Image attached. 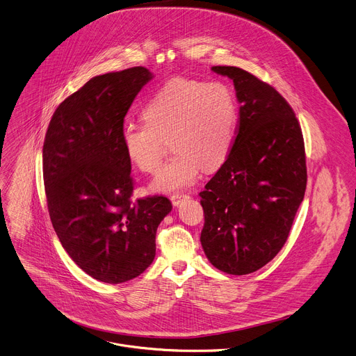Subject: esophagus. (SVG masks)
I'll return each mask as SVG.
<instances>
[{
  "label": "esophagus",
  "mask_w": 356,
  "mask_h": 356,
  "mask_svg": "<svg viewBox=\"0 0 356 356\" xmlns=\"http://www.w3.org/2000/svg\"><path fill=\"white\" fill-rule=\"evenodd\" d=\"M187 198H190V195H187V194H176V195H172L170 201H172V204H173L175 207H177V205H180V202H181L183 200H187Z\"/></svg>",
  "instance_id": "obj_1"
}]
</instances>
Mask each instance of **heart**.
Segmentation results:
<instances>
[{
	"mask_svg": "<svg viewBox=\"0 0 356 356\" xmlns=\"http://www.w3.org/2000/svg\"><path fill=\"white\" fill-rule=\"evenodd\" d=\"M145 123L127 124L122 144L129 161L154 173L172 144L176 155L156 173L152 188L176 193L213 170L229 156L237 133L238 105L223 83L193 79L168 81L143 108Z\"/></svg>",
	"mask_w": 356,
	"mask_h": 356,
	"instance_id": "obj_1",
	"label": "heart"
}]
</instances>
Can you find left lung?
I'll list each match as a JSON object with an SVG mask.
<instances>
[{
  "label": "left lung",
  "mask_w": 356,
  "mask_h": 356,
  "mask_svg": "<svg viewBox=\"0 0 356 356\" xmlns=\"http://www.w3.org/2000/svg\"><path fill=\"white\" fill-rule=\"evenodd\" d=\"M233 80L240 106L233 148L200 193L201 244L209 262L248 275L287 241L307 188L305 145L290 104L268 83L236 66H212Z\"/></svg>",
  "instance_id": "8db88e82"
}]
</instances>
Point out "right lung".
Listing matches in <instances>:
<instances>
[{"instance_id": "right-lung-1", "label": "right lung", "mask_w": 356, "mask_h": 356, "mask_svg": "<svg viewBox=\"0 0 356 356\" xmlns=\"http://www.w3.org/2000/svg\"><path fill=\"white\" fill-rule=\"evenodd\" d=\"M152 79L143 66L95 76L55 109L42 147V176L54 230L73 262L95 280L119 284L155 258L166 197L131 202V163L122 144L124 116Z\"/></svg>"}]
</instances>
